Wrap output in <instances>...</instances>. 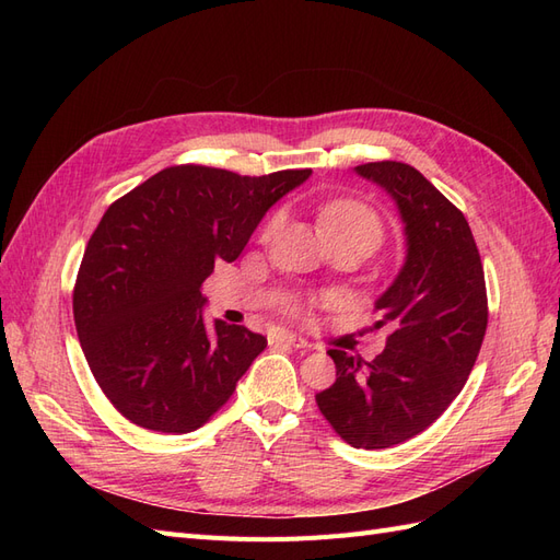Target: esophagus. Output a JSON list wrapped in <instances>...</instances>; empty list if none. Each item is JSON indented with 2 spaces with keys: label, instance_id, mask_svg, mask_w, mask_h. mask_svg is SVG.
Segmentation results:
<instances>
[{
  "label": "esophagus",
  "instance_id": "34e87169",
  "mask_svg": "<svg viewBox=\"0 0 560 560\" xmlns=\"http://www.w3.org/2000/svg\"><path fill=\"white\" fill-rule=\"evenodd\" d=\"M270 343H287L292 348H313L311 341H306V338H301L296 334H276L270 336Z\"/></svg>",
  "mask_w": 560,
  "mask_h": 560
}]
</instances>
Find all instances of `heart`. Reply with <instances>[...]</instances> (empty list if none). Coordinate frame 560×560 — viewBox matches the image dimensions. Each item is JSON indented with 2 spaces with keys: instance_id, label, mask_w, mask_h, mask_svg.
Returning a JSON list of instances; mask_svg holds the SVG:
<instances>
[{
  "instance_id": "b5f03b06",
  "label": "heart",
  "mask_w": 560,
  "mask_h": 560,
  "mask_svg": "<svg viewBox=\"0 0 560 560\" xmlns=\"http://www.w3.org/2000/svg\"><path fill=\"white\" fill-rule=\"evenodd\" d=\"M282 226V214H273L266 224V238H270ZM319 229L325 235H346V233H364L378 245L383 235V224L378 214L358 200H329L319 208Z\"/></svg>"
}]
</instances>
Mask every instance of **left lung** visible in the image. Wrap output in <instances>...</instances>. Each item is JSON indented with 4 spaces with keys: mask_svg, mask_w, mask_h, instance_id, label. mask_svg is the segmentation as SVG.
<instances>
[{
    "mask_svg": "<svg viewBox=\"0 0 560 560\" xmlns=\"http://www.w3.org/2000/svg\"><path fill=\"white\" fill-rule=\"evenodd\" d=\"M395 200L406 257L376 299L385 350L364 362L329 350L331 387L315 395L322 416L354 448H389L420 434L460 395L488 325L486 280L465 214L416 167L397 161L354 167Z\"/></svg>",
    "mask_w": 560,
    "mask_h": 560,
    "instance_id": "obj_1",
    "label": "left lung"
}]
</instances>
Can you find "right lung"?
<instances>
[{
    "label": "right lung",
    "mask_w": 560,
    "mask_h": 560,
    "mask_svg": "<svg viewBox=\"0 0 560 560\" xmlns=\"http://www.w3.org/2000/svg\"><path fill=\"white\" fill-rule=\"evenodd\" d=\"M311 175L175 165L112 202L83 252L74 325L118 413L186 434L229 401L266 338L224 319L208 329L200 284L214 261L238 259L264 214Z\"/></svg>",
    "instance_id": "obj_1"
}]
</instances>
